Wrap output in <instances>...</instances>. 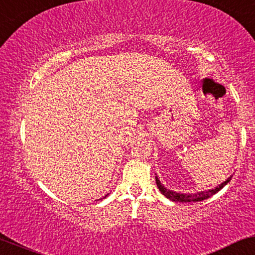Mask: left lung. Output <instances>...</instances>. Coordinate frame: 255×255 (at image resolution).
I'll return each mask as SVG.
<instances>
[{
  "mask_svg": "<svg viewBox=\"0 0 255 255\" xmlns=\"http://www.w3.org/2000/svg\"><path fill=\"white\" fill-rule=\"evenodd\" d=\"M232 176L233 175H231L230 178L226 180V181L220 183V185L215 187V188L208 189V191L195 192V193H178V192L170 191V189H167L166 187L161 183V181L157 176H155V181H156V185H157V188H159V191L162 193V194L165 195L167 199L172 200V201H176V202H196V201H202V200L211 198L212 195H214L215 193H218L220 189L224 188V187L231 181Z\"/></svg>",
  "mask_w": 255,
  "mask_h": 255,
  "instance_id": "1",
  "label": "left lung"
}]
</instances>
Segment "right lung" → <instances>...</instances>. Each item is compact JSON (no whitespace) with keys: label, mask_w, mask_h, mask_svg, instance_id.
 <instances>
[{"label":"right lung","mask_w":255,"mask_h":255,"mask_svg":"<svg viewBox=\"0 0 255 255\" xmlns=\"http://www.w3.org/2000/svg\"><path fill=\"white\" fill-rule=\"evenodd\" d=\"M107 195H109V194H107ZM107 195H105V196H104V198H106V196H107ZM99 200H102V198H101V199H99Z\"/></svg>","instance_id":"right-lung-1"}]
</instances>
